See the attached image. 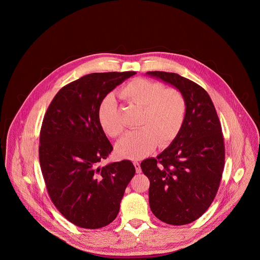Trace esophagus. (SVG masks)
<instances>
[{
  "mask_svg": "<svg viewBox=\"0 0 260 260\" xmlns=\"http://www.w3.org/2000/svg\"><path fill=\"white\" fill-rule=\"evenodd\" d=\"M134 166H135V168H136V172H137L138 174H141V173H142V170H141V167H140V162L137 161V160H135V161H134Z\"/></svg>",
  "mask_w": 260,
  "mask_h": 260,
  "instance_id": "obj_1",
  "label": "esophagus"
}]
</instances>
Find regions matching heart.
Here are the masks:
<instances>
[{
	"mask_svg": "<svg viewBox=\"0 0 260 260\" xmlns=\"http://www.w3.org/2000/svg\"><path fill=\"white\" fill-rule=\"evenodd\" d=\"M121 99L138 108L141 113L136 132L126 134L117 144L119 156L139 159L152 152L157 144L170 145L179 135L186 117V100L175 88H166L159 82L137 78L120 90ZM98 120L104 133L117 138L122 126L117 118V107L112 94L106 95L98 109Z\"/></svg>",
	"mask_w": 260,
	"mask_h": 260,
	"instance_id": "obj_1",
	"label": "heart"
}]
</instances>
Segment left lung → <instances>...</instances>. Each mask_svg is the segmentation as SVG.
I'll list each match as a JSON object with an SVG mask.
<instances>
[{"label": "left lung", "mask_w": 260, "mask_h": 260, "mask_svg": "<svg viewBox=\"0 0 260 260\" xmlns=\"http://www.w3.org/2000/svg\"><path fill=\"white\" fill-rule=\"evenodd\" d=\"M147 75L176 87L187 105L176 139L156 158L141 162L150 181V209L168 224H188L208 210L219 188L225 159L221 124L210 95L199 84L176 73Z\"/></svg>", "instance_id": "8db88e82"}]
</instances>
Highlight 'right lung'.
I'll list each match as a JSON object with an SVG mask.
<instances>
[{"mask_svg": "<svg viewBox=\"0 0 260 260\" xmlns=\"http://www.w3.org/2000/svg\"><path fill=\"white\" fill-rule=\"evenodd\" d=\"M135 74H88L63 86L45 113L39 159L46 188L56 209L79 228L110 224L136 173L127 159L100 166L113 147L98 120L102 100Z\"/></svg>", "mask_w": 260, "mask_h": 260, "instance_id": "1", "label": "right lung"}]
</instances>
